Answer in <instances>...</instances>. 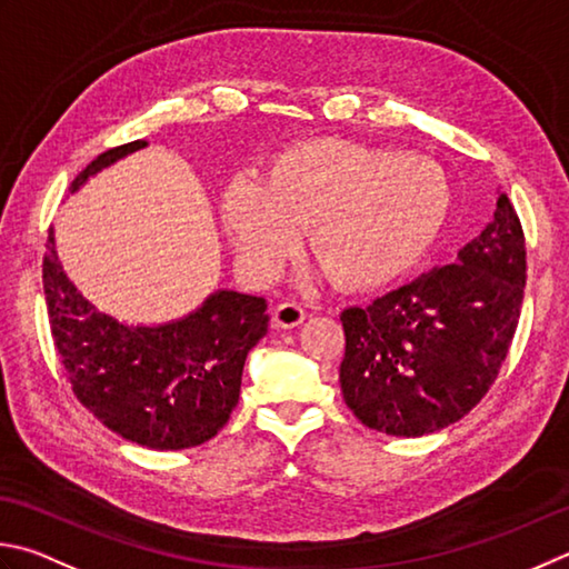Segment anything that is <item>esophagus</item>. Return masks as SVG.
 I'll use <instances>...</instances> for the list:
<instances>
[{
  "label": "esophagus",
  "instance_id": "esophagus-1",
  "mask_svg": "<svg viewBox=\"0 0 569 569\" xmlns=\"http://www.w3.org/2000/svg\"><path fill=\"white\" fill-rule=\"evenodd\" d=\"M303 320H306V310L298 303H281L273 310V322H276V328H281V330L298 328Z\"/></svg>",
  "mask_w": 569,
  "mask_h": 569
}]
</instances>
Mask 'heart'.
<instances>
[{
  "label": "heart",
  "mask_w": 569,
  "mask_h": 569,
  "mask_svg": "<svg viewBox=\"0 0 569 569\" xmlns=\"http://www.w3.org/2000/svg\"><path fill=\"white\" fill-rule=\"evenodd\" d=\"M449 211V177L433 160L338 138L291 144L263 180L237 174L221 194V221L251 271H273L308 227L320 269L352 291L415 269Z\"/></svg>",
  "instance_id": "1"
}]
</instances>
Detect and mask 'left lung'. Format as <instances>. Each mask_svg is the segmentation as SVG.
Returning a JSON list of instances; mask_svg holds the SVG:
<instances>
[{
  "label": "left lung",
  "instance_id": "1",
  "mask_svg": "<svg viewBox=\"0 0 569 569\" xmlns=\"http://www.w3.org/2000/svg\"><path fill=\"white\" fill-rule=\"evenodd\" d=\"M526 288V239L508 194L456 253L372 306L342 310L345 405L389 437H425L481 402L506 362Z\"/></svg>",
  "mask_w": 569,
  "mask_h": 569
}]
</instances>
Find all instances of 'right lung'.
I'll return each mask as SVG.
<instances>
[{
    "mask_svg": "<svg viewBox=\"0 0 569 569\" xmlns=\"http://www.w3.org/2000/svg\"><path fill=\"white\" fill-rule=\"evenodd\" d=\"M148 148L136 140L106 150L71 182ZM53 345L91 415L118 437L158 451H180L217 437L239 402L247 355L269 330L266 300L239 291L211 293L202 306L162 326H128L98 310L66 276L49 229L43 256Z\"/></svg>",
    "mask_w": 569,
    "mask_h": 569,
    "instance_id": "add662e5",
    "label": "right lung"
}]
</instances>
